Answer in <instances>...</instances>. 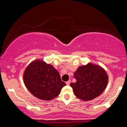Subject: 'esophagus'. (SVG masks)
Masks as SVG:
<instances>
[{
    "label": "esophagus",
    "instance_id": "34e87169",
    "mask_svg": "<svg viewBox=\"0 0 127 127\" xmlns=\"http://www.w3.org/2000/svg\"><path fill=\"white\" fill-rule=\"evenodd\" d=\"M70 83H71V81H70V80H68V81H67V82H65V84H66L67 85H69Z\"/></svg>",
    "mask_w": 127,
    "mask_h": 127
}]
</instances>
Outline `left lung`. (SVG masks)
<instances>
[{
	"label": "left lung",
	"instance_id": "left-lung-1",
	"mask_svg": "<svg viewBox=\"0 0 127 127\" xmlns=\"http://www.w3.org/2000/svg\"><path fill=\"white\" fill-rule=\"evenodd\" d=\"M75 83H70L74 94L79 98L88 101L100 95L105 90L108 76L100 66L89 63L79 67L74 73Z\"/></svg>",
	"mask_w": 127,
	"mask_h": 127
}]
</instances>
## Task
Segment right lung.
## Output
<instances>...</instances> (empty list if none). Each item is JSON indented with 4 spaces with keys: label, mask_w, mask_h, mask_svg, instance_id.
<instances>
[{
    "label": "right lung",
    "mask_w": 127,
    "mask_h": 127,
    "mask_svg": "<svg viewBox=\"0 0 127 127\" xmlns=\"http://www.w3.org/2000/svg\"><path fill=\"white\" fill-rule=\"evenodd\" d=\"M23 78L29 91L42 100L54 98L65 85L57 70L40 60L34 61L27 66Z\"/></svg>",
    "instance_id": "1"
}]
</instances>
